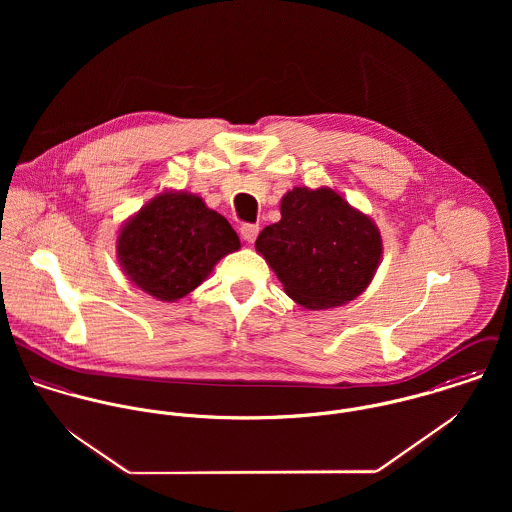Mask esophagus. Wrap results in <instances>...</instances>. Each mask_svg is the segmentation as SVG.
I'll return each instance as SVG.
<instances>
[{"mask_svg":"<svg viewBox=\"0 0 512 512\" xmlns=\"http://www.w3.org/2000/svg\"><path fill=\"white\" fill-rule=\"evenodd\" d=\"M258 232H260V226H258V224H244V226L240 228L242 238H244L246 242H250V244L258 238Z\"/></svg>","mask_w":512,"mask_h":512,"instance_id":"obj_1","label":"esophagus"}]
</instances>
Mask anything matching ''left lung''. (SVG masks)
<instances>
[{"mask_svg":"<svg viewBox=\"0 0 512 512\" xmlns=\"http://www.w3.org/2000/svg\"><path fill=\"white\" fill-rule=\"evenodd\" d=\"M282 219L256 238L284 292L305 309H331L353 301L372 282L382 236L374 220L331 187H293L282 197Z\"/></svg>","mask_w":512,"mask_h":512,"instance_id":"1","label":"left lung"}]
</instances>
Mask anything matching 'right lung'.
<instances>
[{"mask_svg":"<svg viewBox=\"0 0 512 512\" xmlns=\"http://www.w3.org/2000/svg\"><path fill=\"white\" fill-rule=\"evenodd\" d=\"M240 248L228 220L199 195L167 189L122 224L116 256L122 272L159 301H177L201 286L220 258Z\"/></svg>","mask_w":512,"mask_h":512,"instance_id":"right-lung-1","label":"right lung"}]
</instances>
